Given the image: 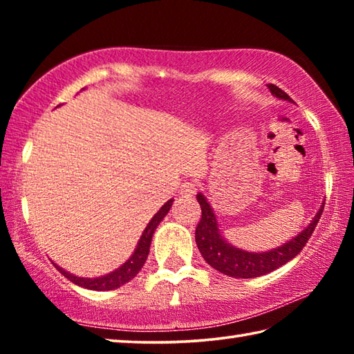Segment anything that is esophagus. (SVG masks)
<instances>
[{
	"label": "esophagus",
	"instance_id": "esophagus-1",
	"mask_svg": "<svg viewBox=\"0 0 354 354\" xmlns=\"http://www.w3.org/2000/svg\"><path fill=\"white\" fill-rule=\"evenodd\" d=\"M196 192V184L194 181H184L179 187V194L183 196H192Z\"/></svg>",
	"mask_w": 354,
	"mask_h": 354
}]
</instances>
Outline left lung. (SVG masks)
<instances>
[{
  "mask_svg": "<svg viewBox=\"0 0 354 354\" xmlns=\"http://www.w3.org/2000/svg\"><path fill=\"white\" fill-rule=\"evenodd\" d=\"M268 88H270V92L277 98L290 101L289 95L281 91L274 84H268ZM196 200H198L201 206V220L195 230V241L196 245H198L200 253L212 268L232 278L262 277V274L277 270L281 266L292 261L304 248L309 237L313 236L315 226L322 217L323 206H325V203H322V207L315 214L309 226L304 227L292 241L274 250L266 251V253L263 251L262 253H250V251L232 247L231 243H227L221 237L217 218H215V214L211 205L207 203L206 196L198 194Z\"/></svg>",
  "mask_w": 354,
  "mask_h": 354,
  "instance_id": "1",
  "label": "left lung"
}]
</instances>
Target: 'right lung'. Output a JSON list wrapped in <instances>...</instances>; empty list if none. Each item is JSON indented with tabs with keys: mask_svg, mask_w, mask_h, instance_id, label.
I'll return each instance as SVG.
<instances>
[{
	"mask_svg": "<svg viewBox=\"0 0 354 354\" xmlns=\"http://www.w3.org/2000/svg\"><path fill=\"white\" fill-rule=\"evenodd\" d=\"M171 205H173V200H169L162 207L159 209L158 212L154 214V217L149 220V223L147 225L145 231L142 232L140 241H139V243H137L133 256H131L122 267H118L115 272H111V273H107V274H104V277H100V278H80V277H75V274H71L68 272H65L64 268L56 266V263H55V267L68 281L75 283L76 286L84 287V289H88V290L118 289V287H122L123 284L129 283V281L133 279L136 274L142 270L143 263H145L148 253H149V245H151V239H153L156 227H158V225L160 223V221H162L165 215L169 214Z\"/></svg>",
	"mask_w": 354,
	"mask_h": 354,
	"instance_id": "1",
	"label": "right lung"
}]
</instances>
